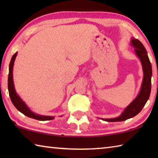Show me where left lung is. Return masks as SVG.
<instances>
[{
	"instance_id": "left-lung-1",
	"label": "left lung",
	"mask_w": 158,
	"mask_h": 158,
	"mask_svg": "<svg viewBox=\"0 0 158 158\" xmlns=\"http://www.w3.org/2000/svg\"><path fill=\"white\" fill-rule=\"evenodd\" d=\"M131 45L135 48V52L139 58L143 72V81L138 95L128 105L118 117L113 118H100L107 122H119L131 118L137 115L143 109L150 97L151 90L152 66L143 44L137 39H131Z\"/></svg>"
}]
</instances>
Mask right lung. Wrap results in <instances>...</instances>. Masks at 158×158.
Wrapping results in <instances>:
<instances>
[{"label": "right lung", "mask_w": 158, "mask_h": 158, "mask_svg": "<svg viewBox=\"0 0 158 158\" xmlns=\"http://www.w3.org/2000/svg\"><path fill=\"white\" fill-rule=\"evenodd\" d=\"M17 56V52H16L14 55L12 56L11 61L9 65V74H8V81H7V85H8V90L10 99L13 105L17 109V110L19 111L21 113L24 114L25 116H28L31 118H34L38 121H50L54 118V116H43V115H40L34 113L32 111L30 108L28 107L27 105L22 100L19 95L15 90L14 81H13V67H14V63L15 58Z\"/></svg>", "instance_id": "add662e5"}]
</instances>
